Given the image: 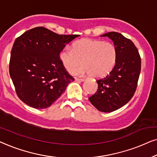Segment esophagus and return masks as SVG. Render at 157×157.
I'll list each match as a JSON object with an SVG mask.
<instances>
[{"mask_svg": "<svg viewBox=\"0 0 157 157\" xmlns=\"http://www.w3.org/2000/svg\"><path fill=\"white\" fill-rule=\"evenodd\" d=\"M75 80L76 81H78V82H84L85 80V79H83V78H75Z\"/></svg>", "mask_w": 157, "mask_h": 157, "instance_id": "obj_1", "label": "esophagus"}]
</instances>
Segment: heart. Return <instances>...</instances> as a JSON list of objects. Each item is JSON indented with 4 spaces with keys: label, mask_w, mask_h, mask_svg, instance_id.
I'll list each match as a JSON object with an SVG mask.
<instances>
[{
    "label": "heart",
    "mask_w": 157,
    "mask_h": 157,
    "mask_svg": "<svg viewBox=\"0 0 157 157\" xmlns=\"http://www.w3.org/2000/svg\"><path fill=\"white\" fill-rule=\"evenodd\" d=\"M59 59L67 70L81 63L82 66L72 70L76 75H92L101 78L107 75L115 65L117 49L113 43L100 40L83 38L75 42L72 48L66 47L59 52Z\"/></svg>",
    "instance_id": "b5f03b06"
}]
</instances>
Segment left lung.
Returning a JSON list of instances; mask_svg holds the SVG:
<instances>
[{
  "mask_svg": "<svg viewBox=\"0 0 157 157\" xmlns=\"http://www.w3.org/2000/svg\"><path fill=\"white\" fill-rule=\"evenodd\" d=\"M113 41L117 60L113 69L97 80L98 91L89 100L99 111L111 112L126 105L136 91L141 71V57L137 48L129 39L117 32L101 35Z\"/></svg>",
  "mask_w": 157,
  "mask_h": 157,
  "instance_id": "1",
  "label": "left lung"
}]
</instances>
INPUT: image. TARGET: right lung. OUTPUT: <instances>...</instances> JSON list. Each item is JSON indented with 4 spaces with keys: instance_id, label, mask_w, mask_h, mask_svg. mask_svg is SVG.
I'll use <instances>...</instances> for the list:
<instances>
[{
    "instance_id": "add662e5",
    "label": "right lung",
    "mask_w": 157,
    "mask_h": 157,
    "mask_svg": "<svg viewBox=\"0 0 157 157\" xmlns=\"http://www.w3.org/2000/svg\"><path fill=\"white\" fill-rule=\"evenodd\" d=\"M79 35H59L44 27L24 33L13 44L9 72L17 95L30 107L51 106L75 79L61 63L59 55Z\"/></svg>"
}]
</instances>
